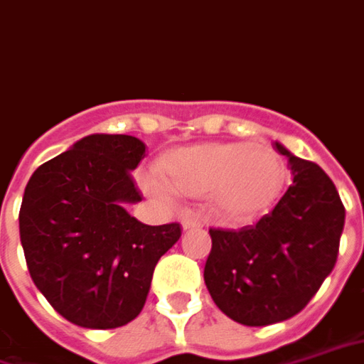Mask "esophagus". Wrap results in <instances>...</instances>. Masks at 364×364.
<instances>
[{
	"label": "esophagus",
	"instance_id": "esophagus-1",
	"mask_svg": "<svg viewBox=\"0 0 364 364\" xmlns=\"http://www.w3.org/2000/svg\"><path fill=\"white\" fill-rule=\"evenodd\" d=\"M201 221L198 219V217H193V215H186L184 219H182V227H184L186 230L188 229H196V227H200Z\"/></svg>",
	"mask_w": 364,
	"mask_h": 364
}]
</instances>
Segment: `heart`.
Returning <instances> with one entry per match:
<instances>
[{
  "label": "heart",
  "instance_id": "1",
  "mask_svg": "<svg viewBox=\"0 0 364 364\" xmlns=\"http://www.w3.org/2000/svg\"><path fill=\"white\" fill-rule=\"evenodd\" d=\"M168 190L184 196L209 193L211 208L227 219L242 221L264 213L283 192L287 168L277 153L250 143H200L171 151L156 164ZM147 188L163 196L155 180Z\"/></svg>",
  "mask_w": 364,
  "mask_h": 364
}]
</instances>
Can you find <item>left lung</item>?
<instances>
[{
  "instance_id": "8db88e82",
  "label": "left lung",
  "mask_w": 364,
  "mask_h": 364,
  "mask_svg": "<svg viewBox=\"0 0 364 364\" xmlns=\"http://www.w3.org/2000/svg\"><path fill=\"white\" fill-rule=\"evenodd\" d=\"M287 156L293 184L256 225L209 229L203 279L215 304L244 326H269L299 314L336 266L346 208L330 176Z\"/></svg>"
}]
</instances>
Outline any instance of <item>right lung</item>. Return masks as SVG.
I'll return each instance as SVG.
<instances>
[{
    "mask_svg": "<svg viewBox=\"0 0 364 364\" xmlns=\"http://www.w3.org/2000/svg\"><path fill=\"white\" fill-rule=\"evenodd\" d=\"M145 145L92 134L41 164L18 211L26 266L58 314L112 330L141 312L156 262L182 235L178 223L143 225L126 211L141 200L132 171Z\"/></svg>",
    "mask_w": 364,
    "mask_h": 364,
    "instance_id": "add662e5",
    "label": "right lung"
}]
</instances>
